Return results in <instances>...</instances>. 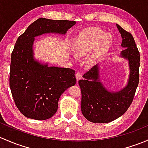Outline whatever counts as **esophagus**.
Segmentation results:
<instances>
[{
    "mask_svg": "<svg viewBox=\"0 0 148 148\" xmlns=\"http://www.w3.org/2000/svg\"><path fill=\"white\" fill-rule=\"evenodd\" d=\"M82 73L80 71H78L77 73H76V78H77V81L82 79Z\"/></svg>",
    "mask_w": 148,
    "mask_h": 148,
    "instance_id": "34e87169",
    "label": "esophagus"
}]
</instances>
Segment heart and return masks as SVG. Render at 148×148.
Listing matches in <instances>:
<instances>
[{
    "mask_svg": "<svg viewBox=\"0 0 148 148\" xmlns=\"http://www.w3.org/2000/svg\"><path fill=\"white\" fill-rule=\"evenodd\" d=\"M112 44V38L110 34H104V31L99 28H89L79 35L74 44V51L77 56H83L95 48L89 59L91 62H93L110 49Z\"/></svg>",
    "mask_w": 148,
    "mask_h": 148,
    "instance_id": "heart-1",
    "label": "heart"
}]
</instances>
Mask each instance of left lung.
<instances>
[{
	"label": "left lung",
	"mask_w": 148,
	"mask_h": 148,
	"mask_svg": "<svg viewBox=\"0 0 148 148\" xmlns=\"http://www.w3.org/2000/svg\"><path fill=\"white\" fill-rule=\"evenodd\" d=\"M124 49L121 56L129 61L128 84L120 92H109L99 81V66H92L79 81L82 92L81 110L85 118L94 123H108L121 117L133 101L139 84L140 52L130 32L117 24Z\"/></svg>",
	"instance_id": "1"
}]
</instances>
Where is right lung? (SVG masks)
Listing matches in <instances>:
<instances>
[{"label":"right lung","instance_id":"obj_1","mask_svg":"<svg viewBox=\"0 0 148 148\" xmlns=\"http://www.w3.org/2000/svg\"><path fill=\"white\" fill-rule=\"evenodd\" d=\"M76 21L40 18L18 38L11 53L9 85L19 111L28 118L44 120L53 116L59 97L77 82L71 69L48 66L36 61V36L48 33L65 34Z\"/></svg>","mask_w":148,"mask_h":148}]
</instances>
